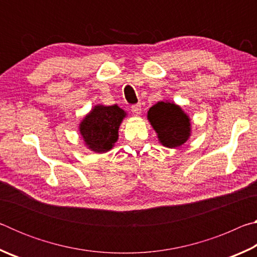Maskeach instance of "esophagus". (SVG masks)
I'll return each instance as SVG.
<instances>
[{
	"label": "esophagus",
	"instance_id": "34e87169",
	"mask_svg": "<svg viewBox=\"0 0 257 257\" xmlns=\"http://www.w3.org/2000/svg\"><path fill=\"white\" fill-rule=\"evenodd\" d=\"M132 111H133V113L135 115H141V113H142V106H141V104H135V105H133L132 106Z\"/></svg>",
	"mask_w": 257,
	"mask_h": 257
}]
</instances>
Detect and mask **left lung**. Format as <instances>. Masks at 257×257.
Wrapping results in <instances>:
<instances>
[{
	"mask_svg": "<svg viewBox=\"0 0 257 257\" xmlns=\"http://www.w3.org/2000/svg\"><path fill=\"white\" fill-rule=\"evenodd\" d=\"M147 120L158 134L159 142L168 149L184 145L190 137L189 116L173 102L161 101L154 104L147 112Z\"/></svg>",
	"mask_w": 257,
	"mask_h": 257,
	"instance_id": "8db88e82",
	"label": "left lung"
}]
</instances>
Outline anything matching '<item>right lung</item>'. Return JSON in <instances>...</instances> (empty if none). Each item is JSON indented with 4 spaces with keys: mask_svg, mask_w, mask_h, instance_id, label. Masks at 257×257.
<instances>
[{
    "mask_svg": "<svg viewBox=\"0 0 257 257\" xmlns=\"http://www.w3.org/2000/svg\"><path fill=\"white\" fill-rule=\"evenodd\" d=\"M127 113L116 104L95 105L79 123V132L87 149L95 153H106L119 137V127Z\"/></svg>",
    "mask_w": 257,
    "mask_h": 257,
    "instance_id": "1",
    "label": "right lung"
}]
</instances>
